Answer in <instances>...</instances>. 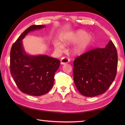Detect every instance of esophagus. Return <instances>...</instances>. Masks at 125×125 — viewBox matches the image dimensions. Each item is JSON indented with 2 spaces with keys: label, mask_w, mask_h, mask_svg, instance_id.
<instances>
[{
  "label": "esophagus",
  "mask_w": 125,
  "mask_h": 125,
  "mask_svg": "<svg viewBox=\"0 0 125 125\" xmlns=\"http://www.w3.org/2000/svg\"><path fill=\"white\" fill-rule=\"evenodd\" d=\"M70 61V60L69 58H68L67 57H63L61 60V64H66V63H68Z\"/></svg>",
  "instance_id": "1"
}]
</instances>
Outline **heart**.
Returning a JSON list of instances; mask_svg holds the SVG:
<instances>
[{"instance_id": "1", "label": "heart", "mask_w": 125, "mask_h": 125, "mask_svg": "<svg viewBox=\"0 0 125 125\" xmlns=\"http://www.w3.org/2000/svg\"><path fill=\"white\" fill-rule=\"evenodd\" d=\"M92 41V37L90 35H87V33L83 30H79L67 35L63 39L62 42L65 45L77 43L72 50V53L74 56H80L85 51ZM56 48L61 52L64 50V46L58 44Z\"/></svg>"}]
</instances>
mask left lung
I'll return each instance as SVG.
<instances>
[{"label": "left lung", "instance_id": "8db88e82", "mask_svg": "<svg viewBox=\"0 0 125 125\" xmlns=\"http://www.w3.org/2000/svg\"><path fill=\"white\" fill-rule=\"evenodd\" d=\"M117 53L110 41L105 48L91 50L75 58L73 78L77 89L88 97L104 94L116 77Z\"/></svg>", "mask_w": 125, "mask_h": 125}]
</instances>
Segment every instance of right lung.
Returning a JSON list of instances; mask_svg holds the SVG:
<instances>
[{"label": "right lung", "instance_id": "1", "mask_svg": "<svg viewBox=\"0 0 125 125\" xmlns=\"http://www.w3.org/2000/svg\"><path fill=\"white\" fill-rule=\"evenodd\" d=\"M45 25H33L22 33L10 51V73L21 92L32 96H41L52 88L56 72L60 65L58 59L47 55L32 56L26 53L22 39L31 31L44 28Z\"/></svg>", "mask_w": 125, "mask_h": 125}]
</instances>
